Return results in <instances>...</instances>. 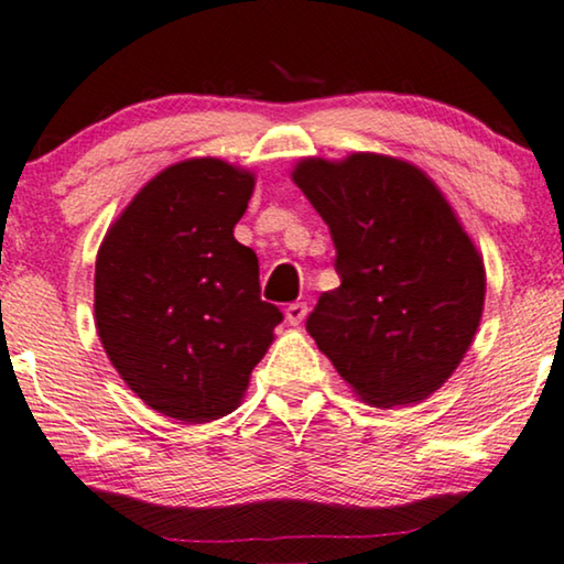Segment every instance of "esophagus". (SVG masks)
<instances>
[{"instance_id":"1","label":"esophagus","mask_w":564,"mask_h":564,"mask_svg":"<svg viewBox=\"0 0 564 564\" xmlns=\"http://www.w3.org/2000/svg\"><path fill=\"white\" fill-rule=\"evenodd\" d=\"M284 315H288L290 325H300L307 315V305L305 302H292V305H288V310H284Z\"/></svg>"}]
</instances>
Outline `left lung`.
<instances>
[{"label": "left lung", "instance_id": "left-lung-1", "mask_svg": "<svg viewBox=\"0 0 564 564\" xmlns=\"http://www.w3.org/2000/svg\"><path fill=\"white\" fill-rule=\"evenodd\" d=\"M292 181L336 243L340 288L307 317L317 348L373 406L435 394L468 354L486 300L484 257L443 191L377 152L305 158Z\"/></svg>", "mask_w": 564, "mask_h": 564}]
</instances>
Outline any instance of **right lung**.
I'll return each instance as SVG.
<instances>
[{"label":"right lung","mask_w":564,"mask_h":564,"mask_svg":"<svg viewBox=\"0 0 564 564\" xmlns=\"http://www.w3.org/2000/svg\"><path fill=\"white\" fill-rule=\"evenodd\" d=\"M257 175L218 158L175 162L106 231L94 274L101 346L127 387L185 424L231 414L282 323L259 259L234 239Z\"/></svg>","instance_id":"right-lung-1"}]
</instances>
